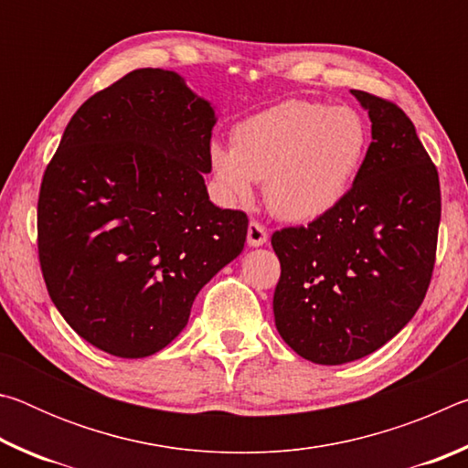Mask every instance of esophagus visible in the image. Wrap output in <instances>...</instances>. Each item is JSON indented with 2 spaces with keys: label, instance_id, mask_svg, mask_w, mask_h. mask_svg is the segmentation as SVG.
Listing matches in <instances>:
<instances>
[{
  "label": "esophagus",
  "instance_id": "34e87169",
  "mask_svg": "<svg viewBox=\"0 0 468 468\" xmlns=\"http://www.w3.org/2000/svg\"><path fill=\"white\" fill-rule=\"evenodd\" d=\"M268 241V231L262 223L258 220H250L248 225V243L251 248H258V245H264Z\"/></svg>",
  "mask_w": 468,
  "mask_h": 468
}]
</instances>
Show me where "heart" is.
<instances>
[{"mask_svg":"<svg viewBox=\"0 0 468 468\" xmlns=\"http://www.w3.org/2000/svg\"><path fill=\"white\" fill-rule=\"evenodd\" d=\"M367 146L369 128L355 109L292 99L237 123L231 148H210V167L231 200H245L251 181H264L276 217L307 223L348 194Z\"/></svg>","mask_w":468,"mask_h":468,"instance_id":"b5f03b06","label":"heart"}]
</instances>
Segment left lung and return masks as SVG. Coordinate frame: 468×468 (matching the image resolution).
Here are the masks:
<instances>
[{
  "mask_svg": "<svg viewBox=\"0 0 468 468\" xmlns=\"http://www.w3.org/2000/svg\"><path fill=\"white\" fill-rule=\"evenodd\" d=\"M351 92L374 138L353 187L324 217L272 233L276 330L320 366L366 357L407 326L430 287L441 217L438 169L413 122L392 101Z\"/></svg>",
  "mask_w": 468,
  "mask_h": 468,
  "instance_id": "1",
  "label": "left lung"
}]
</instances>
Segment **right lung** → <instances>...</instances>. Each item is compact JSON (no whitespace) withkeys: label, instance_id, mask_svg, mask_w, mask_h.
Listing matches in <instances>:
<instances>
[{"label":"right lung","instance_id":"obj_1","mask_svg":"<svg viewBox=\"0 0 468 468\" xmlns=\"http://www.w3.org/2000/svg\"><path fill=\"white\" fill-rule=\"evenodd\" d=\"M215 123L179 74L142 68L92 94L63 132L38 192V262L63 320L101 351H161L241 253L248 217L204 186Z\"/></svg>","mask_w":468,"mask_h":468}]
</instances>
